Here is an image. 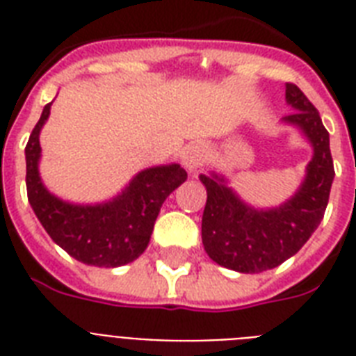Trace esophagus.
I'll return each mask as SVG.
<instances>
[{
    "instance_id": "obj_1",
    "label": "esophagus",
    "mask_w": 356,
    "mask_h": 356,
    "mask_svg": "<svg viewBox=\"0 0 356 356\" xmlns=\"http://www.w3.org/2000/svg\"><path fill=\"white\" fill-rule=\"evenodd\" d=\"M205 155H207L205 145H201V144L190 145L188 149L184 151L183 164L186 166V170H188V172H195L197 168L203 166V162H205Z\"/></svg>"
}]
</instances>
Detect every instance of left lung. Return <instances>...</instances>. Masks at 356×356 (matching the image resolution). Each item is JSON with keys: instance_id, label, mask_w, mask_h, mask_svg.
<instances>
[{"instance_id": "8db88e82", "label": "left lung", "mask_w": 356, "mask_h": 356, "mask_svg": "<svg viewBox=\"0 0 356 356\" xmlns=\"http://www.w3.org/2000/svg\"><path fill=\"white\" fill-rule=\"evenodd\" d=\"M286 103L296 111L282 118L296 125L314 149L299 190L273 209L243 203L223 175H200L207 188L201 220L203 245L214 262L240 273H260L293 257L312 236L325 214L334 179L329 133L309 97L286 83Z\"/></svg>"}]
</instances>
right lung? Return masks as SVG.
<instances>
[{"mask_svg": "<svg viewBox=\"0 0 356 356\" xmlns=\"http://www.w3.org/2000/svg\"><path fill=\"white\" fill-rule=\"evenodd\" d=\"M47 103L25 145L27 197L38 222L57 245L83 264L118 268L144 253L153 225L168 195L186 181L179 164L153 166L131 179L122 194L105 203L75 205L58 200L44 186L38 173L40 131L49 118Z\"/></svg>", "mask_w": 356, "mask_h": 356, "instance_id": "right-lung-1", "label": "right lung"}]
</instances>
